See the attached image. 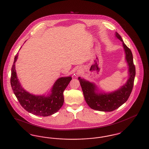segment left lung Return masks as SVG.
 <instances>
[{
    "mask_svg": "<svg viewBox=\"0 0 149 149\" xmlns=\"http://www.w3.org/2000/svg\"><path fill=\"white\" fill-rule=\"evenodd\" d=\"M115 36L122 42L126 53V59L128 65L129 78L126 83L118 90L110 93H99L97 92V87L94 83L79 77L78 80L81 86L85 101L88 105L94 110L111 112L117 109L127 100L134 86L136 69L132 52L123 42L122 38L117 32L115 33Z\"/></svg>",
    "mask_w": 149,
    "mask_h": 149,
    "instance_id": "left-lung-1",
    "label": "left lung"
}]
</instances>
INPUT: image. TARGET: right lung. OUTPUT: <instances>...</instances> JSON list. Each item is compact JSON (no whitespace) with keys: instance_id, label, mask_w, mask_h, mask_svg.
Segmentation results:
<instances>
[{"instance_id":"obj_1","label":"right lung","mask_w":149,"mask_h":149,"mask_svg":"<svg viewBox=\"0 0 149 149\" xmlns=\"http://www.w3.org/2000/svg\"><path fill=\"white\" fill-rule=\"evenodd\" d=\"M18 56V53L14 57L12 65L10 84L20 104L25 110L36 116L46 117L55 113L63 105V93L72 79L71 77L58 79L53 85L51 94L48 96L32 95L23 89L17 78L15 63Z\"/></svg>"}]
</instances>
